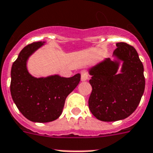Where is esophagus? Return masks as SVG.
I'll return each mask as SVG.
<instances>
[{
  "instance_id": "esophagus-1",
  "label": "esophagus",
  "mask_w": 153,
  "mask_h": 153,
  "mask_svg": "<svg viewBox=\"0 0 153 153\" xmlns=\"http://www.w3.org/2000/svg\"><path fill=\"white\" fill-rule=\"evenodd\" d=\"M88 78H89V74H88V72L87 71H82V73H81V79L82 82H85V81L88 80Z\"/></svg>"
}]
</instances>
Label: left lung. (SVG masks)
Wrapping results in <instances>:
<instances>
[{"label":"left lung","mask_w":153,"mask_h":153,"mask_svg":"<svg viewBox=\"0 0 153 153\" xmlns=\"http://www.w3.org/2000/svg\"><path fill=\"white\" fill-rule=\"evenodd\" d=\"M117 61L106 58L89 69L92 90L88 99L92 114L102 121L123 120L134 112L144 93V68L137 51L126 43H117ZM122 72L116 73L120 61Z\"/></svg>","instance_id":"8db88e82"}]
</instances>
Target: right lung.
Returning a JSON list of instances; mask_svg holds the SVG:
<instances>
[{
	"label": "right lung",
	"instance_id": "1",
	"mask_svg": "<svg viewBox=\"0 0 153 153\" xmlns=\"http://www.w3.org/2000/svg\"><path fill=\"white\" fill-rule=\"evenodd\" d=\"M44 42H36L22 50L11 71V94L25 117L33 122H51L61 116L67 96L80 82L81 74L64 78L56 74L36 79L26 68L28 58Z\"/></svg>",
	"mask_w": 153,
	"mask_h": 153
}]
</instances>
